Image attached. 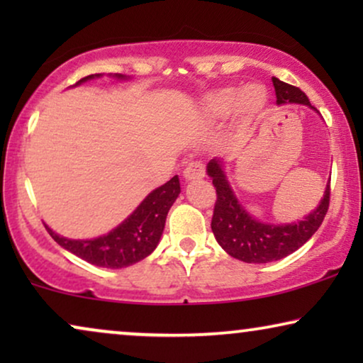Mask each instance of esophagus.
<instances>
[{
	"label": "esophagus",
	"instance_id": "obj_1",
	"mask_svg": "<svg viewBox=\"0 0 363 363\" xmlns=\"http://www.w3.org/2000/svg\"><path fill=\"white\" fill-rule=\"evenodd\" d=\"M183 177L186 180H200V178L205 177V165L201 162L188 163L185 170H183Z\"/></svg>",
	"mask_w": 363,
	"mask_h": 363
}]
</instances>
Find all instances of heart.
Here are the masks:
<instances>
[{
	"mask_svg": "<svg viewBox=\"0 0 363 363\" xmlns=\"http://www.w3.org/2000/svg\"><path fill=\"white\" fill-rule=\"evenodd\" d=\"M266 102V91L257 84L245 87L241 94H238L236 89L233 87H225L208 94L203 99V112L208 118L220 121L233 111V107H236V112L241 121H251V118L259 116Z\"/></svg>",
	"mask_w": 363,
	"mask_h": 363,
	"instance_id": "b5f03b06",
	"label": "heart"
}]
</instances>
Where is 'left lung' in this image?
I'll return each instance as SVG.
<instances>
[{
    "label": "left lung",
    "instance_id": "left-lung-1",
    "mask_svg": "<svg viewBox=\"0 0 363 363\" xmlns=\"http://www.w3.org/2000/svg\"><path fill=\"white\" fill-rule=\"evenodd\" d=\"M272 84L277 104L294 102L314 108L309 97L299 87L282 82L277 77H272ZM206 172L213 178V185L216 188V201L211 218L213 235L228 255L240 261L264 264L292 255L319 230L329 210L330 182L327 183L319 206L304 220L291 225H267L247 215V211L240 205L226 180L221 160L213 158L208 163Z\"/></svg>",
    "mask_w": 363,
    "mask_h": 363
}]
</instances>
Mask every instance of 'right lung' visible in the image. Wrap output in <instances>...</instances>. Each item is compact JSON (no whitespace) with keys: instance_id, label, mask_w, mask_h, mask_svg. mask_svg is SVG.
I'll use <instances>...</instances> for the list:
<instances>
[{"instance_id":"obj_1","label":"right lung","mask_w":363,"mask_h":363,"mask_svg":"<svg viewBox=\"0 0 363 363\" xmlns=\"http://www.w3.org/2000/svg\"><path fill=\"white\" fill-rule=\"evenodd\" d=\"M96 76L99 77V74L82 77L77 84ZM117 77L122 79L123 76ZM178 193H180V180L175 175L165 185L153 190L122 225L96 240H67L56 235L51 228L46 226V230L59 246L81 259L94 266L121 269L142 261L155 250L165 228L168 210L177 200Z\"/></svg>"}]
</instances>
